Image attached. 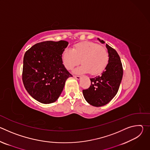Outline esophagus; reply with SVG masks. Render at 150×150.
I'll list each match as a JSON object with an SVG mask.
<instances>
[{"label":"esophagus","mask_w":150,"mask_h":150,"mask_svg":"<svg viewBox=\"0 0 150 150\" xmlns=\"http://www.w3.org/2000/svg\"><path fill=\"white\" fill-rule=\"evenodd\" d=\"M74 77L75 78V79H78V80H79V79H81V76H75V75H74Z\"/></svg>","instance_id":"34e87169"}]
</instances>
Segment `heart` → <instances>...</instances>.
<instances>
[{
	"label": "heart",
	"instance_id": "heart-1",
	"mask_svg": "<svg viewBox=\"0 0 150 150\" xmlns=\"http://www.w3.org/2000/svg\"><path fill=\"white\" fill-rule=\"evenodd\" d=\"M64 66L72 70L81 61L82 64L74 73H90L95 75L101 74L108 66L109 55L107 49L91 41H84L75 45L72 48L66 49L62 55Z\"/></svg>",
	"mask_w": 150,
	"mask_h": 150
}]
</instances>
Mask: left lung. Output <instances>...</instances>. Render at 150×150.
Returning a JSON list of instances; mask_svg holds the SVG:
<instances>
[{
	"mask_svg": "<svg viewBox=\"0 0 150 150\" xmlns=\"http://www.w3.org/2000/svg\"><path fill=\"white\" fill-rule=\"evenodd\" d=\"M97 40L102 44L104 41ZM109 55L108 66L99 76L90 78L89 88L82 91L85 99L90 104L100 107L109 103L116 95L123 77V68L117 52L106 44Z\"/></svg>",
	"mask_w": 150,
	"mask_h": 150,
	"instance_id": "8db88e82",
	"label": "left lung"
}]
</instances>
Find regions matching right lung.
Here are the masks:
<instances>
[{
  "label": "right lung",
  "instance_id": "obj_1",
  "mask_svg": "<svg viewBox=\"0 0 150 150\" xmlns=\"http://www.w3.org/2000/svg\"><path fill=\"white\" fill-rule=\"evenodd\" d=\"M69 42L47 41L28 50L24 56L23 81L29 94L42 104L55 102L67 79L72 75L63 65L62 55Z\"/></svg>",
  "mask_w": 150,
  "mask_h": 150
}]
</instances>
